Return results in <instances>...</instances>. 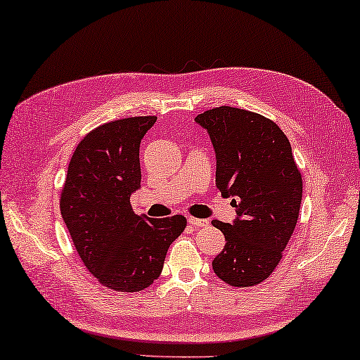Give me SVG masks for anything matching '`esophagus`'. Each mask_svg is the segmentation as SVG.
<instances>
[{
  "mask_svg": "<svg viewBox=\"0 0 360 360\" xmlns=\"http://www.w3.org/2000/svg\"><path fill=\"white\" fill-rule=\"evenodd\" d=\"M188 224H190L191 226H206L207 220L196 219V217H188Z\"/></svg>",
  "mask_w": 360,
  "mask_h": 360,
  "instance_id": "34e87169",
  "label": "esophagus"
}]
</instances>
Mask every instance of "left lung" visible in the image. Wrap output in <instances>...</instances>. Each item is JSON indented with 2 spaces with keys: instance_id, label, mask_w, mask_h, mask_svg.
<instances>
[{
  "instance_id": "1",
  "label": "left lung",
  "mask_w": 360,
  "mask_h": 360,
  "mask_svg": "<svg viewBox=\"0 0 360 360\" xmlns=\"http://www.w3.org/2000/svg\"><path fill=\"white\" fill-rule=\"evenodd\" d=\"M211 136L217 170L215 186L231 198L233 224L214 220L225 235L212 261L220 280L246 288L269 278L295 231L302 179L288 138L261 114L230 106L196 115Z\"/></svg>"
}]
</instances>
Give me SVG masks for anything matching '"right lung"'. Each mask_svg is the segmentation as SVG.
I'll list each match as a JSON object with an SVG mask.
<instances>
[{
	"label": "right lung",
	"instance_id": "right-lung-1",
	"mask_svg": "<svg viewBox=\"0 0 360 360\" xmlns=\"http://www.w3.org/2000/svg\"><path fill=\"white\" fill-rule=\"evenodd\" d=\"M156 119L112 120L86 134L72 154L60 193V214L77 252L99 283L114 291L148 288L186 226L184 215L149 219L130 204L141 181V138Z\"/></svg>",
	"mask_w": 360,
	"mask_h": 360
}]
</instances>
